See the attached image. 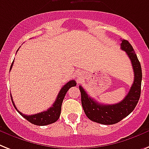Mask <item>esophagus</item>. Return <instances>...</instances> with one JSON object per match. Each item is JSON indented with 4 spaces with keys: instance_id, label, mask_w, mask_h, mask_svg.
Instances as JSON below:
<instances>
[{
    "instance_id": "esophagus-1",
    "label": "esophagus",
    "mask_w": 149,
    "mask_h": 149,
    "mask_svg": "<svg viewBox=\"0 0 149 149\" xmlns=\"http://www.w3.org/2000/svg\"><path fill=\"white\" fill-rule=\"evenodd\" d=\"M78 79H81V77H78Z\"/></svg>"
}]
</instances>
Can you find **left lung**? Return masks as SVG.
I'll return each mask as SVG.
<instances>
[{"mask_svg": "<svg viewBox=\"0 0 149 149\" xmlns=\"http://www.w3.org/2000/svg\"><path fill=\"white\" fill-rule=\"evenodd\" d=\"M121 49L127 53L130 58L134 70V82L128 95L122 102L114 104H103L97 102L88 96L81 86L79 89L81 95V104L85 115L89 119L103 125H113L127 117L139 102L141 95V85L142 79L141 64L134 52L132 46L128 41L122 40Z\"/></svg>", "mask_w": 149, "mask_h": 149, "instance_id": "8db88e82", "label": "left lung"}]
</instances>
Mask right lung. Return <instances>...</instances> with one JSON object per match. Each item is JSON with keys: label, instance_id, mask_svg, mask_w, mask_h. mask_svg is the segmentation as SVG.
Here are the masks:
<instances>
[{"label": "right lung", "instance_id": "obj_1", "mask_svg": "<svg viewBox=\"0 0 149 149\" xmlns=\"http://www.w3.org/2000/svg\"><path fill=\"white\" fill-rule=\"evenodd\" d=\"M13 64H14V61H13L12 64H11L10 69L12 68ZM76 84H76V81L74 80H71L70 81L68 82V83H66V84L62 87V88L61 89V91H59V93H58V97L56 98L55 102H54V103L53 104L52 107L48 108L47 111L38 113V114H35V115H27L23 114V113H21V111H19L17 110V108H16V106H15L14 102H13V98L11 95H10V97H11V100H12V103L13 104H14V108H16V110L18 111L19 114H20L21 116H23V117L25 119H27L28 122H30L32 124H34L35 125H50V124L54 123L56 121H58V119L59 118V117H60L61 111V104H62L63 100H64V97H65V95H66L67 91H68L70 88L76 86Z\"/></svg>", "mask_w": 149, "mask_h": 149}]
</instances>
